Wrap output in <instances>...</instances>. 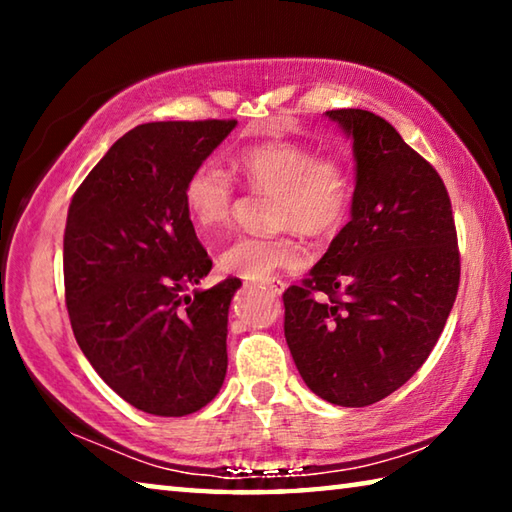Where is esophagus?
<instances>
[{
  "instance_id": "esophagus-1",
  "label": "esophagus",
  "mask_w": 512,
  "mask_h": 512,
  "mask_svg": "<svg viewBox=\"0 0 512 512\" xmlns=\"http://www.w3.org/2000/svg\"><path fill=\"white\" fill-rule=\"evenodd\" d=\"M264 289H268V291H271V293H273V296H282V293H284V289H287V284H284L282 280H275V277H273V280H268V282H264Z\"/></svg>"
}]
</instances>
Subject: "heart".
Returning <instances> with one entry per match:
<instances>
[{
    "mask_svg": "<svg viewBox=\"0 0 512 512\" xmlns=\"http://www.w3.org/2000/svg\"><path fill=\"white\" fill-rule=\"evenodd\" d=\"M235 169L257 194H273V228L323 237L339 230L352 203L350 169L339 158L318 155L300 144H264L241 151ZM183 201L189 219L212 239L230 223L237 205L235 180L216 160L189 173ZM305 250L293 235L239 237L219 255L225 275L268 280L284 268H298Z\"/></svg>",
    "mask_w": 512,
    "mask_h": 512,
    "instance_id": "b5f03b06",
    "label": "heart"
}]
</instances>
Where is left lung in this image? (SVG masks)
<instances>
[{
	"label": "left lung",
	"mask_w": 512,
	"mask_h": 512,
	"mask_svg": "<svg viewBox=\"0 0 512 512\" xmlns=\"http://www.w3.org/2000/svg\"><path fill=\"white\" fill-rule=\"evenodd\" d=\"M325 115L352 137V219L307 280L284 291V336L311 391L354 409L427 361L454 307L461 255L438 171L375 112Z\"/></svg>",
	"instance_id": "1"
}]
</instances>
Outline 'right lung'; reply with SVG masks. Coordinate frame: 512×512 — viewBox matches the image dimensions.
<instances>
[{
    "instance_id": "add662e5",
    "label": "right lung",
    "mask_w": 512,
    "mask_h": 512,
    "mask_svg": "<svg viewBox=\"0 0 512 512\" xmlns=\"http://www.w3.org/2000/svg\"><path fill=\"white\" fill-rule=\"evenodd\" d=\"M235 119L151 121L110 146L69 203L63 266L76 343L135 409L164 418L210 404L228 370L237 277L189 289L212 259L183 189Z\"/></svg>"
}]
</instances>
